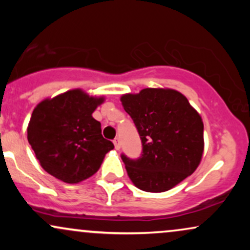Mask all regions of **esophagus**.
Returning <instances> with one entry per match:
<instances>
[{"label": "esophagus", "mask_w": 250, "mask_h": 250, "mask_svg": "<svg viewBox=\"0 0 250 250\" xmlns=\"http://www.w3.org/2000/svg\"><path fill=\"white\" fill-rule=\"evenodd\" d=\"M113 142H114V146H115L116 150H120V148H121V142H120V139H115Z\"/></svg>", "instance_id": "34e87169"}]
</instances>
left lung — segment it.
I'll list each match as a JSON object with an SVG mask.
<instances>
[{
	"label": "left lung",
	"instance_id": "1",
	"mask_svg": "<svg viewBox=\"0 0 250 250\" xmlns=\"http://www.w3.org/2000/svg\"><path fill=\"white\" fill-rule=\"evenodd\" d=\"M142 141L137 160L122 155L129 179L148 193H162L179 185L199 167L205 140L201 115L180 91L146 88L121 96Z\"/></svg>",
	"mask_w": 250,
	"mask_h": 250
}]
</instances>
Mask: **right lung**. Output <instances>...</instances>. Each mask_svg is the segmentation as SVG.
<instances>
[{"instance_id":"add662e5","label":"right lung","mask_w":250,"mask_h":250,"mask_svg":"<svg viewBox=\"0 0 250 250\" xmlns=\"http://www.w3.org/2000/svg\"><path fill=\"white\" fill-rule=\"evenodd\" d=\"M103 102V96L71 89L36 105L27 128L28 142L48 174L65 183H79L99 170L114 148L93 117Z\"/></svg>"}]
</instances>
